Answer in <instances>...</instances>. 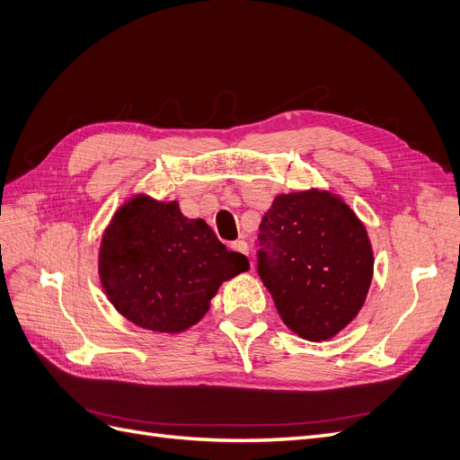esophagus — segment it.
<instances>
[{
  "label": "esophagus",
  "mask_w": 460,
  "mask_h": 460,
  "mask_svg": "<svg viewBox=\"0 0 460 460\" xmlns=\"http://www.w3.org/2000/svg\"><path fill=\"white\" fill-rule=\"evenodd\" d=\"M231 250L239 252V253H244V256H248V244H246L244 241H234V243L231 244Z\"/></svg>",
  "instance_id": "1"
}]
</instances>
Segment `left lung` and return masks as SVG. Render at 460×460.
Masks as SVG:
<instances>
[{
  "label": "left lung",
  "mask_w": 460,
  "mask_h": 460,
  "mask_svg": "<svg viewBox=\"0 0 460 460\" xmlns=\"http://www.w3.org/2000/svg\"><path fill=\"white\" fill-rule=\"evenodd\" d=\"M258 273L284 324L307 341H328L364 307L373 279L366 226L335 193H280L261 221Z\"/></svg>",
  "instance_id": "1"
}]
</instances>
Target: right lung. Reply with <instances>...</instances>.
I'll return each instance as SVG.
<instances>
[{
    "label": "right lung",
    "instance_id": "1",
    "mask_svg": "<svg viewBox=\"0 0 460 460\" xmlns=\"http://www.w3.org/2000/svg\"><path fill=\"white\" fill-rule=\"evenodd\" d=\"M250 269L229 252L207 221L181 214L178 200L130 195L102 233V290L132 324L181 333L210 309L219 286Z\"/></svg>",
    "mask_w": 460,
    "mask_h": 460
}]
</instances>
